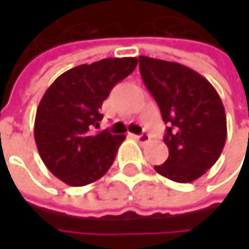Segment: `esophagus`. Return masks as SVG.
<instances>
[{
  "mask_svg": "<svg viewBox=\"0 0 249 249\" xmlns=\"http://www.w3.org/2000/svg\"><path fill=\"white\" fill-rule=\"evenodd\" d=\"M132 137H134L140 144H147V142L150 141V135L145 134V132H144V134H140V135H132Z\"/></svg>",
  "mask_w": 249,
  "mask_h": 249,
  "instance_id": "obj_1",
  "label": "esophagus"
}]
</instances>
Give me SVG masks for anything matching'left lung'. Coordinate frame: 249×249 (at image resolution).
I'll list each match as a JSON object with an SVG mask.
<instances>
[{
    "mask_svg": "<svg viewBox=\"0 0 249 249\" xmlns=\"http://www.w3.org/2000/svg\"><path fill=\"white\" fill-rule=\"evenodd\" d=\"M144 85L169 125L164 142L169 159L156 172L177 183H190L219 159L226 141V115L218 92L202 75L180 63L140 56Z\"/></svg>",
    "mask_w": 249,
    "mask_h": 249,
    "instance_id": "left-lung-1",
    "label": "left lung"
}]
</instances>
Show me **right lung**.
<instances>
[{"label": "right lung", "mask_w": 249, "mask_h": 249, "mask_svg": "<svg viewBox=\"0 0 249 249\" xmlns=\"http://www.w3.org/2000/svg\"><path fill=\"white\" fill-rule=\"evenodd\" d=\"M137 57H109L62 73L43 95L34 140L46 167L69 186H86L109 170L125 135L95 132L102 102L134 72Z\"/></svg>", "instance_id": "obj_1"}]
</instances>
